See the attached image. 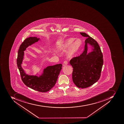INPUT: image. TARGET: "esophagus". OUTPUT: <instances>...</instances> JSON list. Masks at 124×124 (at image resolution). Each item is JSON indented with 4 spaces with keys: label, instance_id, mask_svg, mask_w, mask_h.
<instances>
[{
    "label": "esophagus",
    "instance_id": "1",
    "mask_svg": "<svg viewBox=\"0 0 124 124\" xmlns=\"http://www.w3.org/2000/svg\"><path fill=\"white\" fill-rule=\"evenodd\" d=\"M67 64H68V62L67 61H64L63 62V64H62V65L63 66H66V65H67Z\"/></svg>",
    "mask_w": 124,
    "mask_h": 124
}]
</instances>
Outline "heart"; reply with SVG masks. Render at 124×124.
Segmentation results:
<instances>
[{
  "mask_svg": "<svg viewBox=\"0 0 124 124\" xmlns=\"http://www.w3.org/2000/svg\"><path fill=\"white\" fill-rule=\"evenodd\" d=\"M75 39L74 38L66 39L60 47V49L64 51L68 49L70 46L67 54L68 58H72L75 56L82 46V41L81 40L77 39L74 41V40Z\"/></svg>",
  "mask_w": 124,
  "mask_h": 124,
  "instance_id": "obj_1",
  "label": "heart"
}]
</instances>
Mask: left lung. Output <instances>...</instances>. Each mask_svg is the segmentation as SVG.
<instances>
[{"instance_id": "1", "label": "left lung", "mask_w": 124, "mask_h": 124, "mask_svg": "<svg viewBox=\"0 0 124 124\" xmlns=\"http://www.w3.org/2000/svg\"><path fill=\"white\" fill-rule=\"evenodd\" d=\"M86 37L84 50L79 56L72 58L70 63L73 69V82L79 88H87L94 84L100 77L103 64V55L98 42L85 33H80ZM92 50L87 53V45Z\"/></svg>"}]
</instances>
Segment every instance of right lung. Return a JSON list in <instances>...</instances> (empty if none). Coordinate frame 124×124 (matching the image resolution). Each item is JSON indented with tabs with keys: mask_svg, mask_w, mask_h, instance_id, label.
I'll list each match as a JSON object with an SVG mask.
<instances>
[{
	"mask_svg": "<svg viewBox=\"0 0 124 124\" xmlns=\"http://www.w3.org/2000/svg\"><path fill=\"white\" fill-rule=\"evenodd\" d=\"M40 40V38L30 37L26 38L20 46L18 53L17 66L20 72L22 81L26 86L40 92H46L50 90L55 84L62 69L61 64L48 66L43 70L40 75H28L22 67L24 52L28 46ZM38 75L39 76H37Z\"/></svg>",
	"mask_w": 124,
	"mask_h": 124,
	"instance_id": "right-lung-1",
	"label": "right lung"
}]
</instances>
